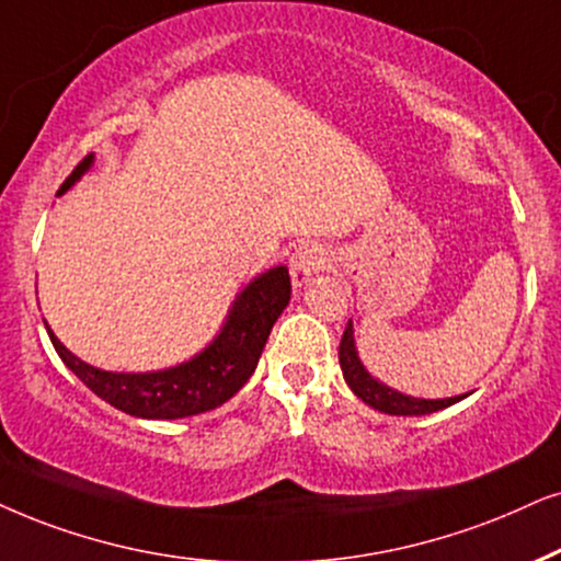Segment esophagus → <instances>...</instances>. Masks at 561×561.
<instances>
[{
    "mask_svg": "<svg viewBox=\"0 0 561 561\" xmlns=\"http://www.w3.org/2000/svg\"><path fill=\"white\" fill-rule=\"evenodd\" d=\"M325 266V253L321 245L316 243H305L297 248L289 259V272H293V285L295 287H305L313 276L321 272Z\"/></svg>",
    "mask_w": 561,
    "mask_h": 561,
    "instance_id": "esophagus-1",
    "label": "esophagus"
}]
</instances>
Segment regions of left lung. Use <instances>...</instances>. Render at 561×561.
<instances>
[{"label": "left lung", "instance_id": "obj_1", "mask_svg": "<svg viewBox=\"0 0 561 561\" xmlns=\"http://www.w3.org/2000/svg\"><path fill=\"white\" fill-rule=\"evenodd\" d=\"M339 365H342L344 380L346 386L352 388L357 399H363L367 407L382 411V414H393V416H422V414H432V411L448 409L453 403H458L460 399H466L469 393L463 396H450V399H414V396L399 393L393 388L382 386L380 380H375L367 367L359 359L357 346H354V329L352 321L346 323L342 344H339Z\"/></svg>", "mask_w": 561, "mask_h": 561}]
</instances>
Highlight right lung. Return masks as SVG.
<instances>
[{
  "mask_svg": "<svg viewBox=\"0 0 561 561\" xmlns=\"http://www.w3.org/2000/svg\"><path fill=\"white\" fill-rule=\"evenodd\" d=\"M92 160L95 158L88 154L72 170V175L61 183L59 194L72 188L88 173ZM289 293L293 285L287 266L268 268L240 289L209 346H204L188 363L154 373H108L92 367L75 357L48 325L46 331L61 363L105 403L139 420H183L222 407L245 386L256 370L272 325L287 308Z\"/></svg>",
  "mask_w": 561,
  "mask_h": 561,
  "instance_id": "obj_1",
  "label": "right lung"
}]
</instances>
